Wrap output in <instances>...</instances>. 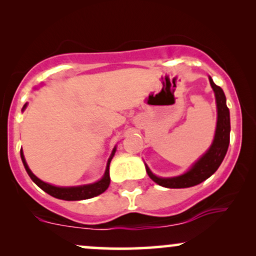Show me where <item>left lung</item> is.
Here are the masks:
<instances>
[{
	"instance_id": "8db88e82",
	"label": "left lung",
	"mask_w": 256,
	"mask_h": 256,
	"mask_svg": "<svg viewBox=\"0 0 256 256\" xmlns=\"http://www.w3.org/2000/svg\"><path fill=\"white\" fill-rule=\"evenodd\" d=\"M210 86L214 91L216 102V128L214 134V140L208 150L192 164V166L183 174L177 177H158L150 171L146 164V171L150 179L164 188L171 189H180V188H190L198 185L210 178L224 160L230 143V110L226 106V98L224 91L218 85L214 84L213 79L210 77Z\"/></svg>"
}]
</instances>
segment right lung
<instances>
[{
	"mask_svg": "<svg viewBox=\"0 0 256 256\" xmlns=\"http://www.w3.org/2000/svg\"><path fill=\"white\" fill-rule=\"evenodd\" d=\"M26 107H28V104H24V107H22V110L24 112L26 110ZM116 146H114L113 152H112L110 156L107 161V166H106L104 177L92 184L78 185V186H56V185H52L40 180V179L37 178L36 176L32 173L31 170L28 168L24 156V152H22V149L20 150V156H22V164H24V167L26 172H28V174L30 176V178L34 180V183H36L38 186L43 190V192L49 194V195L52 196V198L64 200V201H80V200H88L91 198H95V196L104 192L106 190L108 189V186H110V164L112 158L114 156V154H116Z\"/></svg>",
	"mask_w": 256,
	"mask_h": 256,
	"instance_id": "obj_1",
	"label": "right lung"
}]
</instances>
